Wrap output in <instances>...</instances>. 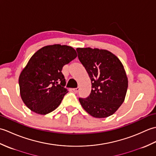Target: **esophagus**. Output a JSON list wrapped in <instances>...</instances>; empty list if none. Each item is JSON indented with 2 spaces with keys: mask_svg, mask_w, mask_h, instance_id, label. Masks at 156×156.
<instances>
[{
  "mask_svg": "<svg viewBox=\"0 0 156 156\" xmlns=\"http://www.w3.org/2000/svg\"><path fill=\"white\" fill-rule=\"evenodd\" d=\"M72 90L74 91V92H79V90H80V88L77 87V88H72Z\"/></svg>",
  "mask_w": 156,
  "mask_h": 156,
  "instance_id": "1",
  "label": "esophagus"
}]
</instances>
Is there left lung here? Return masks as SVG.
<instances>
[{
	"instance_id": "obj_1",
	"label": "left lung",
	"mask_w": 156,
	"mask_h": 156,
	"mask_svg": "<svg viewBox=\"0 0 156 156\" xmlns=\"http://www.w3.org/2000/svg\"><path fill=\"white\" fill-rule=\"evenodd\" d=\"M76 51L92 84L90 95L79 98V101L92 117H109L120 107L127 93L128 80L123 66L107 50L88 48Z\"/></svg>"
}]
</instances>
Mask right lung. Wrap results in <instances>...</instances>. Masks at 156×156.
Masks as SVG:
<instances>
[{
  "label": "right lung",
  "mask_w": 156,
  "mask_h": 156,
  "mask_svg": "<svg viewBox=\"0 0 156 156\" xmlns=\"http://www.w3.org/2000/svg\"><path fill=\"white\" fill-rule=\"evenodd\" d=\"M77 57L68 45H48L35 53L19 76L21 97L27 107L36 113L46 115L60 105L68 90L62 70Z\"/></svg>",
  "instance_id": "add662e5"
}]
</instances>
